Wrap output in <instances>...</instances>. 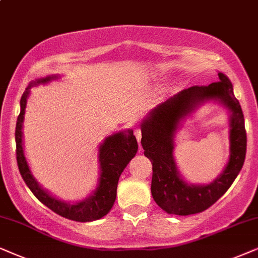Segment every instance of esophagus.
<instances>
[{"label": "esophagus", "instance_id": "34e87169", "mask_svg": "<svg viewBox=\"0 0 258 258\" xmlns=\"http://www.w3.org/2000/svg\"><path fill=\"white\" fill-rule=\"evenodd\" d=\"M135 136H136L137 140H138V143H140V139H142V131H140V128L135 130Z\"/></svg>", "mask_w": 258, "mask_h": 258}]
</instances>
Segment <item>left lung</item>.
Here are the masks:
<instances>
[{
	"label": "left lung",
	"instance_id": "1",
	"mask_svg": "<svg viewBox=\"0 0 258 258\" xmlns=\"http://www.w3.org/2000/svg\"><path fill=\"white\" fill-rule=\"evenodd\" d=\"M219 81L194 86L151 109L142 122L144 154L152 163L151 192L154 202L170 215L187 216L207 210L231 186L245 159L246 133L241 105L231 81L218 72ZM215 102L228 109L229 159L219 177L209 184L188 183L174 159L175 135L187 116L202 104Z\"/></svg>",
	"mask_w": 258,
	"mask_h": 258
}]
</instances>
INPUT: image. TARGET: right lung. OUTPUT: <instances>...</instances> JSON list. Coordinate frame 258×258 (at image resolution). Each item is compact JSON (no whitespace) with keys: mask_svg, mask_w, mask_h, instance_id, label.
Returning <instances> with one entry per match:
<instances>
[{"mask_svg":"<svg viewBox=\"0 0 258 258\" xmlns=\"http://www.w3.org/2000/svg\"><path fill=\"white\" fill-rule=\"evenodd\" d=\"M59 74L35 79L30 81L20 101V114L17 116L15 142L16 159L20 173L30 188L34 196L50 210L64 218L75 222H93L105 217L111 211L116 198V187L120 174L125 170L127 164L131 161L138 151V143L133 136L132 130L119 131L106 137L99 146V178L97 187L91 192L88 197L79 202H66L51 195L49 191L41 186L30 170L23 147V120H25L26 106L28 101L30 88L48 82L59 80Z\"/></svg>","mask_w":258,"mask_h":258,"instance_id":"1","label":"right lung"}]
</instances>
